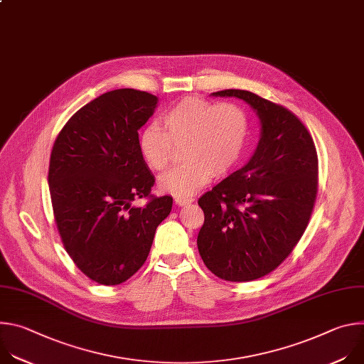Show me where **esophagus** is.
<instances>
[{"label": "esophagus", "instance_id": "1", "mask_svg": "<svg viewBox=\"0 0 364 364\" xmlns=\"http://www.w3.org/2000/svg\"><path fill=\"white\" fill-rule=\"evenodd\" d=\"M194 198L193 197H176L174 201L177 205H186V204H190Z\"/></svg>", "mask_w": 364, "mask_h": 364}]
</instances>
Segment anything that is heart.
Listing matches in <instances>:
<instances>
[{
  "label": "heart",
  "instance_id": "b5f03b06",
  "mask_svg": "<svg viewBox=\"0 0 364 364\" xmlns=\"http://www.w3.org/2000/svg\"><path fill=\"white\" fill-rule=\"evenodd\" d=\"M163 128L148 125L139 135V152L154 171H164L183 146L184 166L164 174L159 187L176 197H190L215 176H226L242 161L247 148L250 124L246 111L236 103H213L184 97L161 118Z\"/></svg>",
  "mask_w": 364,
  "mask_h": 364
}]
</instances>
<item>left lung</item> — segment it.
<instances>
[{
  "label": "left lung",
  "instance_id": "1",
  "mask_svg": "<svg viewBox=\"0 0 364 364\" xmlns=\"http://www.w3.org/2000/svg\"><path fill=\"white\" fill-rule=\"evenodd\" d=\"M212 95L243 99L262 129L249 163L198 198L204 223L197 247L220 279L253 281L277 269L308 226L318 190L317 149L285 107L240 89Z\"/></svg>",
  "mask_w": 364,
  "mask_h": 364
}]
</instances>
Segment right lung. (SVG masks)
<instances>
[{"label":"right lung","mask_w":364,"mask_h":364,"mask_svg":"<svg viewBox=\"0 0 364 364\" xmlns=\"http://www.w3.org/2000/svg\"><path fill=\"white\" fill-rule=\"evenodd\" d=\"M159 97L117 89L80 108L59 132L50 155L48 188L63 246L76 267L100 285L129 279L146 261L173 197L151 196L155 180L139 152L138 131ZM146 196L144 208L135 198Z\"/></svg>","instance_id":"obj_1"}]
</instances>
